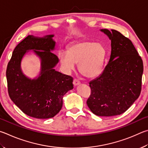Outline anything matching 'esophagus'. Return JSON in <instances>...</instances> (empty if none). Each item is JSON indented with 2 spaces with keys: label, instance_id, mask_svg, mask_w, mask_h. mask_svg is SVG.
Masks as SVG:
<instances>
[{
  "label": "esophagus",
  "instance_id": "34e87169",
  "mask_svg": "<svg viewBox=\"0 0 148 148\" xmlns=\"http://www.w3.org/2000/svg\"><path fill=\"white\" fill-rule=\"evenodd\" d=\"M73 84L75 86H78V85L81 84V82L79 81L78 80H77V79H74L73 82Z\"/></svg>",
  "mask_w": 148,
  "mask_h": 148
}]
</instances>
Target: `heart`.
I'll return each mask as SVG.
<instances>
[{"label": "heart", "mask_w": 148, "mask_h": 148, "mask_svg": "<svg viewBox=\"0 0 148 148\" xmlns=\"http://www.w3.org/2000/svg\"><path fill=\"white\" fill-rule=\"evenodd\" d=\"M106 57L102 44L93 41H79L69 47L67 53L60 52L59 60L64 71L69 73L79 64V71L86 78H94L101 72Z\"/></svg>", "instance_id": "heart-1"}]
</instances>
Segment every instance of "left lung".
Here are the masks:
<instances>
[{
  "instance_id": "obj_1",
  "label": "left lung",
  "mask_w": 148,
  "mask_h": 148,
  "mask_svg": "<svg viewBox=\"0 0 148 148\" xmlns=\"http://www.w3.org/2000/svg\"><path fill=\"white\" fill-rule=\"evenodd\" d=\"M100 31L111 41L110 57L102 73L90 82L86 103L97 116L120 115L140 94L143 62L129 39L115 30Z\"/></svg>"
}]
</instances>
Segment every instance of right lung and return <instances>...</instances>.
Instances as JSON below:
<instances>
[{"label": "right lung", "instance_id": "right-lung-1", "mask_svg": "<svg viewBox=\"0 0 148 148\" xmlns=\"http://www.w3.org/2000/svg\"><path fill=\"white\" fill-rule=\"evenodd\" d=\"M54 36H28L15 48L8 64L10 99L25 114L35 118L54 117L61 110L64 95L73 88L72 77L54 69L59 60L52 53L56 49ZM29 51H33L40 60V73L33 79L25 76L21 68L23 57Z\"/></svg>", "mask_w": 148, "mask_h": 148}]
</instances>
